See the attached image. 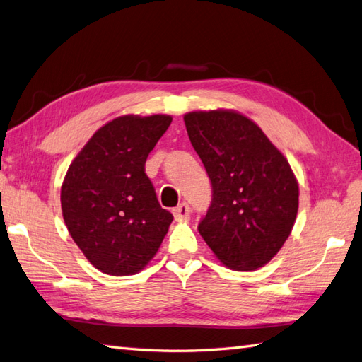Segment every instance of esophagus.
<instances>
[{
    "label": "esophagus",
    "instance_id": "34e87169",
    "mask_svg": "<svg viewBox=\"0 0 362 362\" xmlns=\"http://www.w3.org/2000/svg\"><path fill=\"white\" fill-rule=\"evenodd\" d=\"M173 214L175 220H188L189 214H191V209L188 206V203H180L177 208L173 209Z\"/></svg>",
    "mask_w": 362,
    "mask_h": 362
}]
</instances>
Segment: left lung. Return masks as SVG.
<instances>
[{
    "label": "left lung",
    "mask_w": 362,
    "mask_h": 362,
    "mask_svg": "<svg viewBox=\"0 0 362 362\" xmlns=\"http://www.w3.org/2000/svg\"><path fill=\"white\" fill-rule=\"evenodd\" d=\"M183 120L212 187L200 235L230 269H258L280 251L298 212L289 162L237 111H191Z\"/></svg>",
    "instance_id": "left-lung-1"
}]
</instances>
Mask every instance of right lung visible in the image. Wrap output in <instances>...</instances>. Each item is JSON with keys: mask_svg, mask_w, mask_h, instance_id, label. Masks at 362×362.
Returning a JSON list of instances; mask_svg holds the SVG:
<instances>
[{"mask_svg": "<svg viewBox=\"0 0 362 362\" xmlns=\"http://www.w3.org/2000/svg\"><path fill=\"white\" fill-rule=\"evenodd\" d=\"M173 117L120 116L82 148L61 188L62 217L71 238L100 272L142 271L159 251L173 214L157 202L145 162Z\"/></svg>", "mask_w": 362, "mask_h": 362, "instance_id": "right-lung-1", "label": "right lung"}]
</instances>
